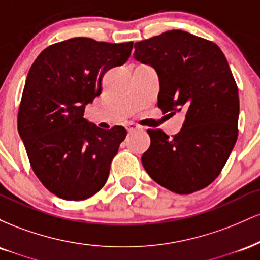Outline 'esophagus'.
I'll list each match as a JSON object with an SVG mask.
<instances>
[{
  "label": "esophagus",
  "mask_w": 260,
  "mask_h": 260,
  "mask_svg": "<svg viewBox=\"0 0 260 260\" xmlns=\"http://www.w3.org/2000/svg\"><path fill=\"white\" fill-rule=\"evenodd\" d=\"M126 128H127L128 133H132V132H134V131L140 129V127L137 126V124H134V123H128Z\"/></svg>",
  "instance_id": "1"
}]
</instances>
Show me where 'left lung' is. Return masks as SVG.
Masks as SVG:
<instances>
[{
    "mask_svg": "<svg viewBox=\"0 0 260 260\" xmlns=\"http://www.w3.org/2000/svg\"><path fill=\"white\" fill-rule=\"evenodd\" d=\"M134 49L137 61L156 71L161 111L186 113L174 137L148 129L143 166L171 192L201 190L220 175L238 136V89L228 59L213 41L183 30L165 31Z\"/></svg>",
    "mask_w": 260,
    "mask_h": 260,
    "instance_id": "8db88e82",
    "label": "left lung"
}]
</instances>
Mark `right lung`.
I'll return each instance as SVG.
<instances>
[{"instance_id": "obj_1", "label": "right lung", "mask_w": 260, "mask_h": 260, "mask_svg": "<svg viewBox=\"0 0 260 260\" xmlns=\"http://www.w3.org/2000/svg\"><path fill=\"white\" fill-rule=\"evenodd\" d=\"M132 47V41L68 39L46 47L29 70L18 132L32 171L59 198L84 201L106 183L127 131L101 129L83 116L101 94L104 74L126 63Z\"/></svg>"}]
</instances>
